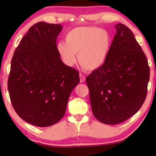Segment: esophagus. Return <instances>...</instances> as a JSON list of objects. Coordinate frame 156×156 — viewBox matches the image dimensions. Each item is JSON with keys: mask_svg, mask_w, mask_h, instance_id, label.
<instances>
[{"mask_svg": "<svg viewBox=\"0 0 156 156\" xmlns=\"http://www.w3.org/2000/svg\"><path fill=\"white\" fill-rule=\"evenodd\" d=\"M79 77H80V83H83V82L85 81L86 78H85V76H83V75L80 74V75H79Z\"/></svg>", "mask_w": 156, "mask_h": 156, "instance_id": "34e87169", "label": "esophagus"}]
</instances>
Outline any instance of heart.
<instances>
[{
    "label": "heart",
    "mask_w": 156,
    "mask_h": 156,
    "mask_svg": "<svg viewBox=\"0 0 156 156\" xmlns=\"http://www.w3.org/2000/svg\"><path fill=\"white\" fill-rule=\"evenodd\" d=\"M112 45V37L105 30L98 27H77L66 34L65 42L57 44L56 50L63 62L73 66L76 62L85 70L101 68L107 59Z\"/></svg>",
    "instance_id": "1"
}]
</instances>
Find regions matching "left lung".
Returning <instances> with one entry per match:
<instances>
[{"label": "left lung", "mask_w": 156, "mask_h": 156, "mask_svg": "<svg viewBox=\"0 0 156 156\" xmlns=\"http://www.w3.org/2000/svg\"><path fill=\"white\" fill-rule=\"evenodd\" d=\"M114 28L106 61L86 79L93 114L107 125L122 122L140 109L150 79L147 60L133 32L122 23Z\"/></svg>", "instance_id": "1"}]
</instances>
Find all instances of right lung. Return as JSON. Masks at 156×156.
<instances>
[{
    "instance_id": "right-lung-1",
    "label": "right lung",
    "mask_w": 156,
    "mask_h": 156,
    "mask_svg": "<svg viewBox=\"0 0 156 156\" xmlns=\"http://www.w3.org/2000/svg\"><path fill=\"white\" fill-rule=\"evenodd\" d=\"M63 27L39 22L32 26L16 48L8 90L16 113L37 127H48L63 117L79 73L65 65L56 50Z\"/></svg>"
}]
</instances>
